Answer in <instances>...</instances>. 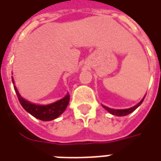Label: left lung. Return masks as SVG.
<instances>
[{
  "label": "left lung",
  "mask_w": 161,
  "mask_h": 161,
  "mask_svg": "<svg viewBox=\"0 0 161 161\" xmlns=\"http://www.w3.org/2000/svg\"><path fill=\"white\" fill-rule=\"evenodd\" d=\"M146 96H144V97L142 98V101L140 102L139 103H137L136 105H135L134 107H131V108H124V109H115V108H108V107H106L104 105H103V107L107 110L108 112H109L111 115H116V116H125V115H129L130 113H132L133 111H135L136 108H138L140 105L142 104V102L144 100V98H145Z\"/></svg>",
  "instance_id": "1"
}]
</instances>
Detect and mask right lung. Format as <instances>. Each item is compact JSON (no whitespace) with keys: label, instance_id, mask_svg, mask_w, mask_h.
I'll return each instance as SVG.
<instances>
[{"label":"right lung","instance_id":"obj_1","mask_svg":"<svg viewBox=\"0 0 161 161\" xmlns=\"http://www.w3.org/2000/svg\"><path fill=\"white\" fill-rule=\"evenodd\" d=\"M12 81L13 84H14V81L13 77ZM14 91H15L17 97L19 98V101L23 108L26 112H28L30 115H32L35 118L41 120V121H53L54 119L58 118L66 109L67 106L69 104V102H70V94L67 93L64 97L60 99L58 101L54 102L53 103L46 105L36 104V103H33L24 99L19 93L15 85H14Z\"/></svg>","mask_w":161,"mask_h":161}]
</instances>
